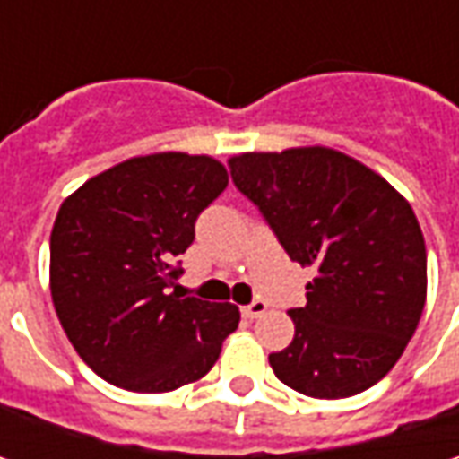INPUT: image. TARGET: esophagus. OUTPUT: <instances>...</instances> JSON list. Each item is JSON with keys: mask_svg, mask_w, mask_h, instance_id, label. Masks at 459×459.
Wrapping results in <instances>:
<instances>
[{"mask_svg": "<svg viewBox=\"0 0 459 459\" xmlns=\"http://www.w3.org/2000/svg\"><path fill=\"white\" fill-rule=\"evenodd\" d=\"M268 311V304L263 301V299H255L253 304H247V307H242V314L247 316V319H257V316H263Z\"/></svg>", "mask_w": 459, "mask_h": 459, "instance_id": "obj_1", "label": "esophagus"}]
</instances>
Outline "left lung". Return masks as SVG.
I'll use <instances>...</instances> for the list:
<instances>
[{"instance_id":"left-lung-1","label":"left lung","mask_w":459,"mask_h":459,"mask_svg":"<svg viewBox=\"0 0 459 459\" xmlns=\"http://www.w3.org/2000/svg\"><path fill=\"white\" fill-rule=\"evenodd\" d=\"M232 181L301 268L307 307L293 342L268 362L311 398L376 385L403 355L427 304V245L411 204L352 155L325 148L238 152Z\"/></svg>"}]
</instances>
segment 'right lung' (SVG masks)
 Segmentation results:
<instances>
[{
    "label": "right lung",
    "mask_w": 459,
    "mask_h": 459,
    "mask_svg": "<svg viewBox=\"0 0 459 459\" xmlns=\"http://www.w3.org/2000/svg\"><path fill=\"white\" fill-rule=\"evenodd\" d=\"M230 181L212 155H134L65 196L50 232V296L99 378L168 394L204 378L239 308L170 291L194 221Z\"/></svg>",
    "instance_id": "obj_1"
}]
</instances>
